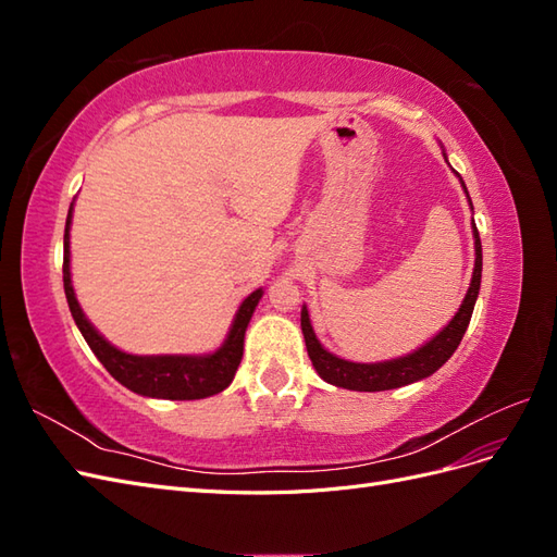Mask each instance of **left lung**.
Masks as SVG:
<instances>
[{"label": "left lung", "instance_id": "obj_1", "mask_svg": "<svg viewBox=\"0 0 557 557\" xmlns=\"http://www.w3.org/2000/svg\"><path fill=\"white\" fill-rule=\"evenodd\" d=\"M444 158H446V153H444ZM446 162H448V158H446ZM455 176L460 178L462 190H465L467 201L471 207V199H469L462 176L458 172H455ZM471 232H474L476 260H474V274H471V283H469V290L462 299V305L442 332H436L428 344L416 348L413 352H409V356H401L395 360H383V362H350V360L334 356V352H330L323 344L318 342V336L311 325V318H309V309H307V305L301 307V332H305L309 358L313 362V369L318 372V376L336 387H346V391L381 393V391H393V387L423 381V379L432 376L444 362H448L455 348H458L462 342V336H465L467 325L471 320V313H474L479 290H481L483 252H481V239H479L476 223H471Z\"/></svg>", "mask_w": 557, "mask_h": 557}]
</instances>
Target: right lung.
I'll use <instances>...</instances> for the list:
<instances>
[{
    "mask_svg": "<svg viewBox=\"0 0 557 557\" xmlns=\"http://www.w3.org/2000/svg\"><path fill=\"white\" fill-rule=\"evenodd\" d=\"M72 215H74V201L66 213L64 225V262H62V281H64V295L66 305L74 315V323L78 325L83 339L88 342L90 350L97 360L107 367V372L123 383L127 391L156 397V399H205L211 395L223 393L237 374L239 362L244 358V336L246 327L256 311L258 301L262 299L264 290H252L234 313L230 332L225 342L218 346L213 352L205 356H134L109 344L102 334L95 330V325L83 313L74 285H72V267H70V230H72Z\"/></svg>",
    "mask_w": 557,
    "mask_h": 557,
    "instance_id": "obj_1",
    "label": "right lung"
}]
</instances>
